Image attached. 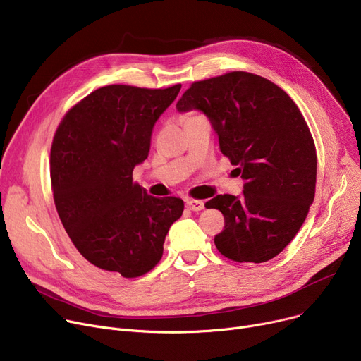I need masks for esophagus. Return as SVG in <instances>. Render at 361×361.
I'll return each instance as SVG.
<instances>
[{
  "instance_id": "obj_1",
  "label": "esophagus",
  "mask_w": 361,
  "mask_h": 361,
  "mask_svg": "<svg viewBox=\"0 0 361 361\" xmlns=\"http://www.w3.org/2000/svg\"><path fill=\"white\" fill-rule=\"evenodd\" d=\"M185 204H187V207L190 211H195V212H199V211H202L203 207H204V202L203 200H193V199H188L187 202H185Z\"/></svg>"
}]
</instances>
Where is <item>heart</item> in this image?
<instances>
[{
  "label": "heart",
  "instance_id": "1",
  "mask_svg": "<svg viewBox=\"0 0 361 361\" xmlns=\"http://www.w3.org/2000/svg\"><path fill=\"white\" fill-rule=\"evenodd\" d=\"M195 117H197V116H190L188 118H195ZM188 118H187V120H188Z\"/></svg>",
  "mask_w": 361,
  "mask_h": 361
}]
</instances>
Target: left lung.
Returning <instances> with one entry per match:
<instances>
[{
  "instance_id": "obj_1",
  "label": "left lung",
  "mask_w": 361,
  "mask_h": 361,
  "mask_svg": "<svg viewBox=\"0 0 361 361\" xmlns=\"http://www.w3.org/2000/svg\"><path fill=\"white\" fill-rule=\"evenodd\" d=\"M177 109L209 118L244 180L241 197L218 195L204 204L225 219L216 249L240 263L271 260L295 237L314 199L316 147L300 109L275 83L245 71L193 83Z\"/></svg>"
}]
</instances>
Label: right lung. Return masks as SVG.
Wrapping results in <instances>:
<instances>
[{
	"instance_id": "add662e5",
	"label": "right lung",
	"mask_w": 361,
	"mask_h": 361,
	"mask_svg": "<svg viewBox=\"0 0 361 361\" xmlns=\"http://www.w3.org/2000/svg\"><path fill=\"white\" fill-rule=\"evenodd\" d=\"M180 89L104 86L74 105L56 128L51 147L56 212L75 249L104 271L124 278L149 272L184 211L181 199L149 196L133 183L155 123Z\"/></svg>"
}]
</instances>
